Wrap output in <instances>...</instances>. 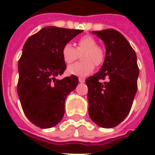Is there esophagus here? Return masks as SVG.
Returning a JSON list of instances; mask_svg holds the SVG:
<instances>
[{"mask_svg":"<svg viewBox=\"0 0 155 155\" xmlns=\"http://www.w3.org/2000/svg\"><path fill=\"white\" fill-rule=\"evenodd\" d=\"M79 81H80V83H84V78H79Z\"/></svg>","mask_w":155,"mask_h":155,"instance_id":"1","label":"esophagus"}]
</instances>
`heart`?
Returning a JSON list of instances; mask_svg holds the SVG:
<instances>
[{
    "instance_id": "b5f03b06",
    "label": "heart",
    "mask_w": 155,
    "mask_h": 155,
    "mask_svg": "<svg viewBox=\"0 0 155 155\" xmlns=\"http://www.w3.org/2000/svg\"><path fill=\"white\" fill-rule=\"evenodd\" d=\"M81 55V62L71 64L67 68L68 74L79 77H85L93 72L94 64L101 65L104 60V50L97 45V41L90 35H84L77 41L76 49L70 43L65 44L61 50L64 63L71 64Z\"/></svg>"
}]
</instances>
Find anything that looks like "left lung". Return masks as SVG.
<instances>
[{
  "instance_id": "8db88e82",
  "label": "left lung",
  "mask_w": 155,
  "mask_h": 155,
  "mask_svg": "<svg viewBox=\"0 0 155 155\" xmlns=\"http://www.w3.org/2000/svg\"><path fill=\"white\" fill-rule=\"evenodd\" d=\"M104 41L105 58L101 71L85 80L89 115L102 128H113L130 113L137 92V56L125 37L114 29L92 31ZM109 81L101 83L100 79Z\"/></svg>"
}]
</instances>
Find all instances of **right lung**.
I'll use <instances>...</instances> for the list:
<instances>
[{"mask_svg":"<svg viewBox=\"0 0 155 155\" xmlns=\"http://www.w3.org/2000/svg\"><path fill=\"white\" fill-rule=\"evenodd\" d=\"M82 31L46 26L30 36L23 46L17 93L25 116L41 129L55 126L62 120L65 99L77 86L75 75L55 77L66 69L62 48Z\"/></svg>","mask_w":155,"mask_h":155,"instance_id":"add662e5","label":"right lung"}]
</instances>
